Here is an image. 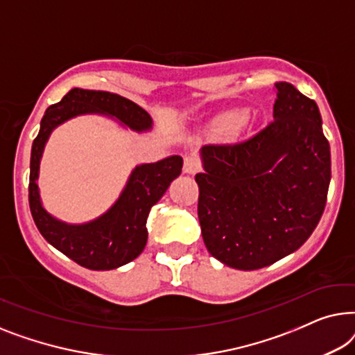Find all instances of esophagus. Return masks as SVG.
Returning a JSON list of instances; mask_svg holds the SVG:
<instances>
[{
  "label": "esophagus",
  "mask_w": 355,
  "mask_h": 355,
  "mask_svg": "<svg viewBox=\"0 0 355 355\" xmlns=\"http://www.w3.org/2000/svg\"><path fill=\"white\" fill-rule=\"evenodd\" d=\"M199 171H201V162H199L196 157H187V159H184V164H183V172L184 173L194 175V173H198Z\"/></svg>",
  "instance_id": "obj_1"
}]
</instances>
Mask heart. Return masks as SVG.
<instances>
[{
    "instance_id": "heart-1",
    "label": "heart",
    "mask_w": 355,
    "mask_h": 355,
    "mask_svg": "<svg viewBox=\"0 0 355 355\" xmlns=\"http://www.w3.org/2000/svg\"><path fill=\"white\" fill-rule=\"evenodd\" d=\"M246 117H248V114L244 111L230 112V114H227V116H223L220 119V127L225 133L236 132V130L241 127L244 122H246Z\"/></svg>"
}]
</instances>
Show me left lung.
<instances>
[{"mask_svg": "<svg viewBox=\"0 0 355 355\" xmlns=\"http://www.w3.org/2000/svg\"><path fill=\"white\" fill-rule=\"evenodd\" d=\"M275 89L273 121L243 141L206 144L194 177L204 244L238 270L296 251L325 211L331 159L317 103L288 82Z\"/></svg>", "mask_w": 355, "mask_h": 355, "instance_id": "obj_1", "label": "left lung"}]
</instances>
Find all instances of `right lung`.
I'll return each instance as SVG.
<instances>
[{
    "instance_id": "add662e5",
    "label": "right lung",
    "mask_w": 355,
    "mask_h": 355,
    "mask_svg": "<svg viewBox=\"0 0 355 355\" xmlns=\"http://www.w3.org/2000/svg\"><path fill=\"white\" fill-rule=\"evenodd\" d=\"M92 112L109 114L138 132L151 128L149 114L130 99L109 92L72 88L61 101L46 109L40 132L33 139L28 204L35 225L58 251L89 270H112L132 262L143 252L148 241L149 211L167 191L172 180L182 173L183 159L171 156L159 162L138 166L117 202L96 220L83 225H67L56 220L43 209L37 187L44 143L59 123Z\"/></svg>"
}]
</instances>
